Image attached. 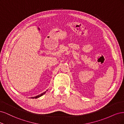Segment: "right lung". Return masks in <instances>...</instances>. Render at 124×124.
<instances>
[{"mask_svg": "<svg viewBox=\"0 0 124 124\" xmlns=\"http://www.w3.org/2000/svg\"><path fill=\"white\" fill-rule=\"evenodd\" d=\"M46 92V91H45V92H44V93H42V94H41L40 95H38V96H35V97H31V98H39V97H41V96H42V95H43L44 94H45V93Z\"/></svg>", "mask_w": 124, "mask_h": 124, "instance_id": "1", "label": "right lung"}]
</instances>
